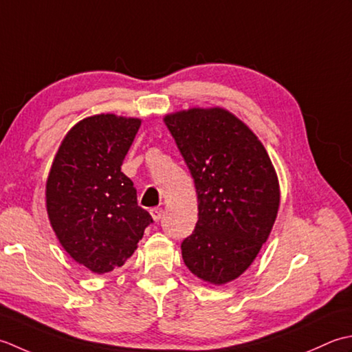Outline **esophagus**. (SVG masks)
I'll return each instance as SVG.
<instances>
[{
  "instance_id": "obj_1",
  "label": "esophagus",
  "mask_w": 352,
  "mask_h": 352,
  "mask_svg": "<svg viewBox=\"0 0 352 352\" xmlns=\"http://www.w3.org/2000/svg\"><path fill=\"white\" fill-rule=\"evenodd\" d=\"M150 214H152L153 220L157 221L162 217V208H152V210H150Z\"/></svg>"
}]
</instances>
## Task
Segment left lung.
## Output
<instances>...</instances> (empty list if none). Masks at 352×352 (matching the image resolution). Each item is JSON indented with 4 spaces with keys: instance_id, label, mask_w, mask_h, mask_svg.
<instances>
[{
    "instance_id": "left-lung-1",
    "label": "left lung",
    "mask_w": 352,
    "mask_h": 352,
    "mask_svg": "<svg viewBox=\"0 0 352 352\" xmlns=\"http://www.w3.org/2000/svg\"><path fill=\"white\" fill-rule=\"evenodd\" d=\"M164 123L197 195V223L181 245L185 266L205 283H231L254 263L276 220L274 164L249 126L223 107L167 113Z\"/></svg>"
}]
</instances>
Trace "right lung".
Returning <instances> with one entry per match:
<instances>
[{
    "label": "right lung",
    "instance_id": "1",
    "mask_svg": "<svg viewBox=\"0 0 352 352\" xmlns=\"http://www.w3.org/2000/svg\"><path fill=\"white\" fill-rule=\"evenodd\" d=\"M140 126V118L116 113L86 117L69 129L50 168V225L67 254L92 274L123 266L153 221L121 171Z\"/></svg>",
    "mask_w": 352,
    "mask_h": 352
}]
</instances>
